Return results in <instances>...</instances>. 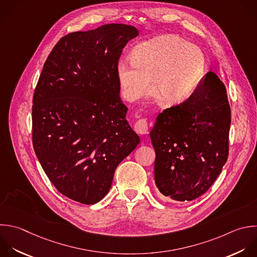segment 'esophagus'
<instances>
[{
  "label": "esophagus",
  "instance_id": "1",
  "mask_svg": "<svg viewBox=\"0 0 257 257\" xmlns=\"http://www.w3.org/2000/svg\"><path fill=\"white\" fill-rule=\"evenodd\" d=\"M135 131L140 135L148 134V121L146 118H141L135 123Z\"/></svg>",
  "mask_w": 257,
  "mask_h": 257
}]
</instances>
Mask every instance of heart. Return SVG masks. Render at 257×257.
Returning <instances> with one entry per match:
<instances>
[{
	"label": "heart",
	"instance_id": "heart-1",
	"mask_svg": "<svg viewBox=\"0 0 257 257\" xmlns=\"http://www.w3.org/2000/svg\"><path fill=\"white\" fill-rule=\"evenodd\" d=\"M203 71L201 50L172 35L141 44L133 53L132 62L120 61L117 65L118 79L128 99L150 93L154 82L155 89L172 104L182 103L194 94Z\"/></svg>",
	"mask_w": 257,
	"mask_h": 257
}]
</instances>
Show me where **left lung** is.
Masks as SVG:
<instances>
[{
    "label": "left lung",
    "mask_w": 257,
    "mask_h": 257,
    "mask_svg": "<svg viewBox=\"0 0 257 257\" xmlns=\"http://www.w3.org/2000/svg\"><path fill=\"white\" fill-rule=\"evenodd\" d=\"M230 122L225 85L213 72L188 100L158 115L150 136L155 182L164 196L185 202L209 190L228 158Z\"/></svg>",
    "instance_id": "8db88e82"
}]
</instances>
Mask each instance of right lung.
Segmentation results:
<instances>
[{
  "label": "right lung",
  "instance_id": "1",
  "mask_svg": "<svg viewBox=\"0 0 257 257\" xmlns=\"http://www.w3.org/2000/svg\"><path fill=\"white\" fill-rule=\"evenodd\" d=\"M138 30L106 24L73 32L53 47L37 82L32 141L51 183L90 205L109 191L118 164L140 143L125 119L117 65Z\"/></svg>",
  "mask_w": 257,
  "mask_h": 257
}]
</instances>
